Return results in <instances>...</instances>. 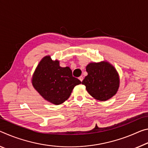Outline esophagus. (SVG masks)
I'll return each instance as SVG.
<instances>
[{"instance_id": "obj_1", "label": "esophagus", "mask_w": 148, "mask_h": 148, "mask_svg": "<svg viewBox=\"0 0 148 148\" xmlns=\"http://www.w3.org/2000/svg\"><path fill=\"white\" fill-rule=\"evenodd\" d=\"M79 79L82 82V81H83V76L79 77Z\"/></svg>"}]
</instances>
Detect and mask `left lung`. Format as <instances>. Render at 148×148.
I'll return each instance as SVG.
<instances>
[{"instance_id":"obj_1","label":"left lung","mask_w":148,"mask_h":148,"mask_svg":"<svg viewBox=\"0 0 148 148\" xmlns=\"http://www.w3.org/2000/svg\"><path fill=\"white\" fill-rule=\"evenodd\" d=\"M88 75L82 82L90 95L106 101L117 92L119 79L115 69L107 62L90 63L86 67Z\"/></svg>"}]
</instances>
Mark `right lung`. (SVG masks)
<instances>
[{
    "mask_svg": "<svg viewBox=\"0 0 148 148\" xmlns=\"http://www.w3.org/2000/svg\"><path fill=\"white\" fill-rule=\"evenodd\" d=\"M32 83L46 100L59 105L68 99L74 87L81 82L73 77L69 67H60L59 62H53L50 56H46L34 73Z\"/></svg>",
    "mask_w": 148,
    "mask_h": 148,
    "instance_id": "1",
    "label": "right lung"
}]
</instances>
